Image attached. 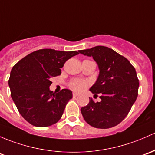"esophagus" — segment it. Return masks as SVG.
<instances>
[{"instance_id":"esophagus-1","label":"esophagus","mask_w":155,"mask_h":155,"mask_svg":"<svg viewBox=\"0 0 155 155\" xmlns=\"http://www.w3.org/2000/svg\"><path fill=\"white\" fill-rule=\"evenodd\" d=\"M77 96H79V94H77V93H76V92L73 93V97H77Z\"/></svg>"}]
</instances>
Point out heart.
Listing matches in <instances>:
<instances>
[{
    "instance_id": "heart-1",
    "label": "heart",
    "mask_w": 155,
    "mask_h": 155,
    "mask_svg": "<svg viewBox=\"0 0 155 155\" xmlns=\"http://www.w3.org/2000/svg\"><path fill=\"white\" fill-rule=\"evenodd\" d=\"M88 82L81 79H73L69 83V86L73 90L76 91H82L87 88L88 86Z\"/></svg>"
}]
</instances>
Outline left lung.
Returning a JSON list of instances; mask_svg holds the SVG:
<instances>
[{
  "label": "left lung",
  "instance_id": "left-lung-1",
  "mask_svg": "<svg viewBox=\"0 0 155 155\" xmlns=\"http://www.w3.org/2000/svg\"><path fill=\"white\" fill-rule=\"evenodd\" d=\"M79 52L92 56L100 71L90 91L94 97L99 94L101 102L90 98L88 105L81 108L84 120L94 128L116 126L126 117L138 96L139 79L135 68L125 57L107 47Z\"/></svg>",
  "mask_w": 155,
  "mask_h": 155
}]
</instances>
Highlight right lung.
<instances>
[{
  "label": "right lung",
  "mask_w": 155,
  "mask_h": 155,
  "mask_svg": "<svg viewBox=\"0 0 155 155\" xmlns=\"http://www.w3.org/2000/svg\"><path fill=\"white\" fill-rule=\"evenodd\" d=\"M76 51L53 49L36 50L13 66L9 79L11 97L21 115L31 125L47 127L61 119L73 94L68 89L53 93L51 79L61 75V68Z\"/></svg>",
  "instance_id": "obj_1"
}]
</instances>
